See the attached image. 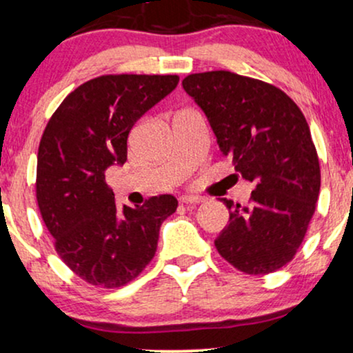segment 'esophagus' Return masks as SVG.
I'll return each mask as SVG.
<instances>
[{"label":"esophagus","mask_w":353,"mask_h":353,"mask_svg":"<svg viewBox=\"0 0 353 353\" xmlns=\"http://www.w3.org/2000/svg\"><path fill=\"white\" fill-rule=\"evenodd\" d=\"M180 201L183 203V204H186V206H194V204H198V203H201L203 201V198H199V196H188V194H186V196H181L180 198Z\"/></svg>","instance_id":"esophagus-1"}]
</instances>
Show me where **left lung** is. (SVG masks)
<instances>
[{"label": "left lung", "mask_w": 353, "mask_h": 353, "mask_svg": "<svg viewBox=\"0 0 353 353\" xmlns=\"http://www.w3.org/2000/svg\"><path fill=\"white\" fill-rule=\"evenodd\" d=\"M183 88L206 114L217 145L254 183L249 206L223 198L229 224L214 245L249 275L293 260L316 211L321 168L306 117L276 86L216 70L193 73Z\"/></svg>", "instance_id": "left-lung-1"}]
</instances>
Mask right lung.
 Wrapping results in <instances>:
<instances>
[{
  "label": "right lung",
  "mask_w": 353,
  "mask_h": 353,
  "mask_svg": "<svg viewBox=\"0 0 353 353\" xmlns=\"http://www.w3.org/2000/svg\"><path fill=\"white\" fill-rule=\"evenodd\" d=\"M176 75H103L72 91L43 130L36 194L55 250L81 280L128 285L154 259L172 194L117 210L106 170L128 160L132 125L176 88Z\"/></svg>",
  "instance_id": "1"
}]
</instances>
